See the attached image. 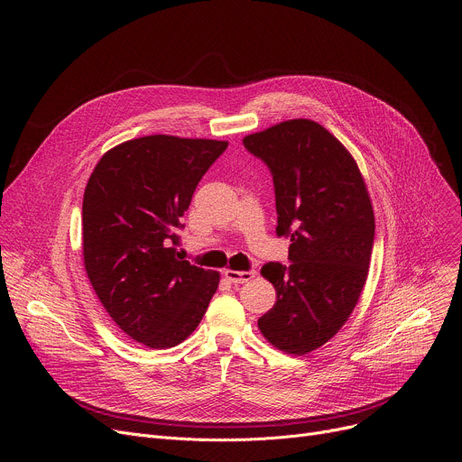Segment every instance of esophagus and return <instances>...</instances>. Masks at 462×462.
Instances as JSON below:
<instances>
[{
  "mask_svg": "<svg viewBox=\"0 0 462 462\" xmlns=\"http://www.w3.org/2000/svg\"><path fill=\"white\" fill-rule=\"evenodd\" d=\"M255 274H257L255 271H232V269L225 271V278L232 283H246L252 278H255Z\"/></svg>",
  "mask_w": 462,
  "mask_h": 462,
  "instance_id": "esophagus-1",
  "label": "esophagus"
}]
</instances>
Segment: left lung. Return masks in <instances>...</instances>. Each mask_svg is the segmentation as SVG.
I'll return each mask as SVG.
<instances>
[{
  "instance_id": "1",
  "label": "left lung",
  "mask_w": 462,
  "mask_h": 462,
  "mask_svg": "<svg viewBox=\"0 0 462 462\" xmlns=\"http://www.w3.org/2000/svg\"><path fill=\"white\" fill-rule=\"evenodd\" d=\"M243 144L271 168L276 232L291 237V265L261 269L278 300L257 327L276 349L301 356L331 340L360 300L374 239L371 197L351 152L314 120H283Z\"/></svg>"
}]
</instances>
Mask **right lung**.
<instances>
[{
	"label": "right lung",
	"mask_w": 462,
	"mask_h": 462,
	"mask_svg": "<svg viewBox=\"0 0 462 462\" xmlns=\"http://www.w3.org/2000/svg\"><path fill=\"white\" fill-rule=\"evenodd\" d=\"M226 141L146 135L107 150L82 203V255L95 294L131 338L150 349L186 340L221 274L173 248L191 195Z\"/></svg>",
	"instance_id": "1"
}]
</instances>
